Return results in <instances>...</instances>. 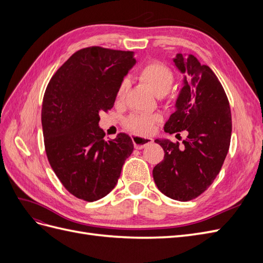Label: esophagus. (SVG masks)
<instances>
[{
  "instance_id": "34e87169",
  "label": "esophagus",
  "mask_w": 263,
  "mask_h": 263,
  "mask_svg": "<svg viewBox=\"0 0 263 263\" xmlns=\"http://www.w3.org/2000/svg\"><path fill=\"white\" fill-rule=\"evenodd\" d=\"M133 142H134V146L136 149H142L145 148L146 146L150 145L151 142L154 141L153 138H148V137H140V136H136V135H134L132 137Z\"/></svg>"
}]
</instances>
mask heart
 Returning <instances> with one entry per match:
<instances>
[{
    "instance_id": "b5f03b06",
    "label": "heart",
    "mask_w": 263,
    "mask_h": 263,
    "mask_svg": "<svg viewBox=\"0 0 263 263\" xmlns=\"http://www.w3.org/2000/svg\"><path fill=\"white\" fill-rule=\"evenodd\" d=\"M138 77L142 82L149 85L158 97L168 93L174 80L172 70L159 61L147 62L139 69ZM127 89H128V82L124 80L119 84L116 92L117 101H122L125 98ZM159 121H160V117L158 115L135 113L126 119V126L127 128L136 134L148 135L154 132L155 125Z\"/></svg>"
}]
</instances>
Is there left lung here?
Listing matches in <instances>:
<instances>
[{"mask_svg": "<svg viewBox=\"0 0 263 263\" xmlns=\"http://www.w3.org/2000/svg\"><path fill=\"white\" fill-rule=\"evenodd\" d=\"M173 62L185 74L184 86L164 132L186 130L189 135L182 146L155 140L163 148L164 159L153 176L164 195L186 202L208 190L219 173L230 145L232 113L224 87L209 66L201 65L193 54L178 53Z\"/></svg>", "mask_w": 263, "mask_h": 263, "instance_id": "left-lung-1", "label": "left lung"}]
</instances>
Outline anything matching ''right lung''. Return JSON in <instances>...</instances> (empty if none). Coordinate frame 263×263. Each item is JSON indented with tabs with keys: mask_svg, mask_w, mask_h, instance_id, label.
<instances>
[{
	"mask_svg": "<svg viewBox=\"0 0 263 263\" xmlns=\"http://www.w3.org/2000/svg\"><path fill=\"white\" fill-rule=\"evenodd\" d=\"M135 62L133 51L86 47L71 55L46 87V155L62 185L80 200L94 202L107 195L134 150L124 133L113 140L104 138L99 114L114 106L118 86Z\"/></svg>",
	"mask_w": 263,
	"mask_h": 263,
	"instance_id": "1",
	"label": "right lung"
}]
</instances>
